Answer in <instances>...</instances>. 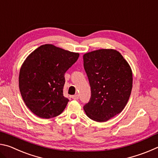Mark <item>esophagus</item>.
Instances as JSON below:
<instances>
[{
  "label": "esophagus",
  "mask_w": 158,
  "mask_h": 158,
  "mask_svg": "<svg viewBox=\"0 0 158 158\" xmlns=\"http://www.w3.org/2000/svg\"><path fill=\"white\" fill-rule=\"evenodd\" d=\"M72 98L73 99V100H78L79 99V95L77 94V95H74L72 96Z\"/></svg>",
  "instance_id": "esophagus-1"
}]
</instances>
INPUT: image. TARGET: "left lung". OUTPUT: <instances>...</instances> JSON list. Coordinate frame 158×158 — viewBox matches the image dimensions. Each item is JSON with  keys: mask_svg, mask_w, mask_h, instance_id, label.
<instances>
[{"mask_svg": "<svg viewBox=\"0 0 158 158\" xmlns=\"http://www.w3.org/2000/svg\"><path fill=\"white\" fill-rule=\"evenodd\" d=\"M83 58L91 90L84 109L90 119L105 122L121 113L127 105L132 88V69L116 50L93 51Z\"/></svg>", "mask_w": 158, "mask_h": 158, "instance_id": "8db88e82", "label": "left lung"}]
</instances>
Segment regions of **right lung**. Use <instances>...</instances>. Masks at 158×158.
<instances>
[{"label":"right lung","mask_w":158,"mask_h":158,"mask_svg":"<svg viewBox=\"0 0 158 158\" xmlns=\"http://www.w3.org/2000/svg\"><path fill=\"white\" fill-rule=\"evenodd\" d=\"M79 54L44 44L28 56L20 69L19 85L26 105L40 118L60 115L69 100L63 95L65 73Z\"/></svg>","instance_id":"obj_1"}]
</instances>
